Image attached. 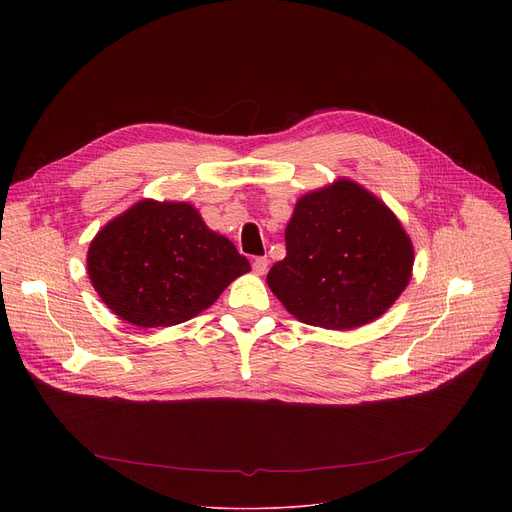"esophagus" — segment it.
Here are the masks:
<instances>
[{"label": "esophagus", "instance_id": "obj_1", "mask_svg": "<svg viewBox=\"0 0 512 512\" xmlns=\"http://www.w3.org/2000/svg\"><path fill=\"white\" fill-rule=\"evenodd\" d=\"M267 265H270V261H267V257H257L253 261V272L257 276H265L267 274Z\"/></svg>", "mask_w": 512, "mask_h": 512}]
</instances>
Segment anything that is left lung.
Listing matches in <instances>:
<instances>
[{
  "label": "left lung",
  "mask_w": 512,
  "mask_h": 512,
  "mask_svg": "<svg viewBox=\"0 0 512 512\" xmlns=\"http://www.w3.org/2000/svg\"><path fill=\"white\" fill-rule=\"evenodd\" d=\"M284 238L286 257L267 274V286L309 326L361 328L384 315L411 280V238L353 180L303 195Z\"/></svg>",
  "instance_id": "8db88e82"
}]
</instances>
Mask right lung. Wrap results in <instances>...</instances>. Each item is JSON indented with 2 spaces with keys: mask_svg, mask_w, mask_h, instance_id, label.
I'll use <instances>...</instances> for the list:
<instances>
[{
  "mask_svg": "<svg viewBox=\"0 0 512 512\" xmlns=\"http://www.w3.org/2000/svg\"><path fill=\"white\" fill-rule=\"evenodd\" d=\"M251 265L188 203L145 199L93 238L87 272L101 301L139 328L199 315Z\"/></svg>",
  "mask_w": 512,
  "mask_h": 512,
  "instance_id": "1",
  "label": "right lung"
}]
</instances>
